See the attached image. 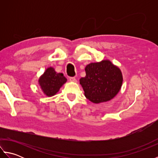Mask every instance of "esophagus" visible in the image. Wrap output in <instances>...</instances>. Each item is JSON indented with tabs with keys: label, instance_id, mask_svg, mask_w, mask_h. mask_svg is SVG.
Here are the masks:
<instances>
[{
	"label": "esophagus",
	"instance_id": "esophagus-1",
	"mask_svg": "<svg viewBox=\"0 0 158 158\" xmlns=\"http://www.w3.org/2000/svg\"><path fill=\"white\" fill-rule=\"evenodd\" d=\"M69 80H70V81H71V82H75L76 83L77 81V79L75 78V77H70Z\"/></svg>",
	"mask_w": 158,
	"mask_h": 158
}]
</instances>
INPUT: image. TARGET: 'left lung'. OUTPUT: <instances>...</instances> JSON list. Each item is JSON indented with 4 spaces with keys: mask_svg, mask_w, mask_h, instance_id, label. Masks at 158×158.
<instances>
[{
    "mask_svg": "<svg viewBox=\"0 0 158 158\" xmlns=\"http://www.w3.org/2000/svg\"><path fill=\"white\" fill-rule=\"evenodd\" d=\"M85 70L86 75L79 81L89 101L95 104L109 101L120 91L123 83L122 70L109 60L90 63Z\"/></svg>",
    "mask_w": 158,
    "mask_h": 158,
    "instance_id": "obj_1",
    "label": "left lung"
}]
</instances>
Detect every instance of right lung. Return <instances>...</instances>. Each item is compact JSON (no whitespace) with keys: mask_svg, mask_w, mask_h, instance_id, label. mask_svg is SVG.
<instances>
[{"mask_svg":"<svg viewBox=\"0 0 158 158\" xmlns=\"http://www.w3.org/2000/svg\"><path fill=\"white\" fill-rule=\"evenodd\" d=\"M66 81L67 79L63 74L56 72L52 66L47 69L38 80L42 92L48 97L56 95Z\"/></svg>","mask_w":158,"mask_h":158,"instance_id":"add662e5","label":"right lung"}]
</instances>
